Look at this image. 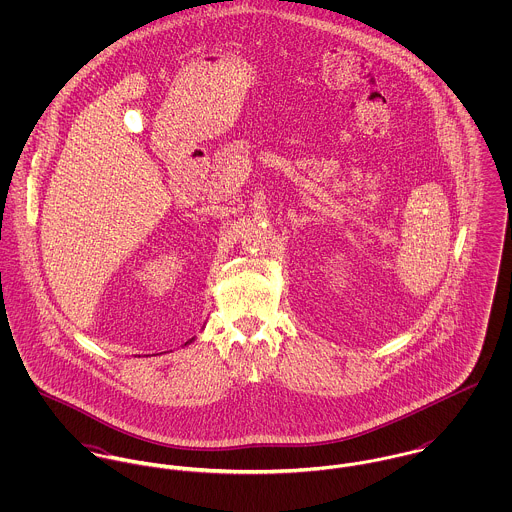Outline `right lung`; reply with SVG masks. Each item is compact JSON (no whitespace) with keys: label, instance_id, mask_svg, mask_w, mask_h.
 Returning <instances> with one entry per match:
<instances>
[{"label":"right lung","instance_id":"obj_1","mask_svg":"<svg viewBox=\"0 0 512 512\" xmlns=\"http://www.w3.org/2000/svg\"><path fill=\"white\" fill-rule=\"evenodd\" d=\"M191 341H193V339H191ZM191 341H187V343H185V345H189V343H191Z\"/></svg>","mask_w":512,"mask_h":512}]
</instances>
